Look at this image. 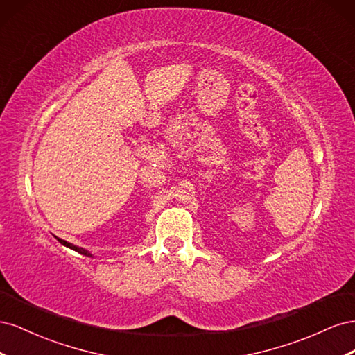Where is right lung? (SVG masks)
<instances>
[{
	"mask_svg": "<svg viewBox=\"0 0 355 355\" xmlns=\"http://www.w3.org/2000/svg\"><path fill=\"white\" fill-rule=\"evenodd\" d=\"M58 241L60 243V244H63V245H67V247H69V249H72V250H75V252H78V253H81V254H84V256H90V257H93V254L89 252V250H85V249H83V247H78V245H73V244H71V243H68V241H65V240H62V239H58Z\"/></svg>",
	"mask_w": 355,
	"mask_h": 355,
	"instance_id": "obj_1",
	"label": "right lung"
}]
</instances>
